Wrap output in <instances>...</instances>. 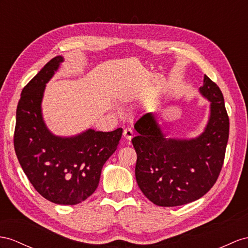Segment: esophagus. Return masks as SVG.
I'll return each mask as SVG.
<instances>
[{
  "instance_id": "obj_1",
  "label": "esophagus",
  "mask_w": 248,
  "mask_h": 248,
  "mask_svg": "<svg viewBox=\"0 0 248 248\" xmlns=\"http://www.w3.org/2000/svg\"><path fill=\"white\" fill-rule=\"evenodd\" d=\"M133 135H134V131H133L131 128H126L124 130V136L126 140H131L133 138Z\"/></svg>"
}]
</instances>
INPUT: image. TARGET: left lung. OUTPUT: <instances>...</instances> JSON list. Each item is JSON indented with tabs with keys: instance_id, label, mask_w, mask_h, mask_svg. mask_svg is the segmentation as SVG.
I'll return each instance as SVG.
<instances>
[{
	"instance_id": "8db88e82",
	"label": "left lung",
	"mask_w": 248,
	"mask_h": 248,
	"mask_svg": "<svg viewBox=\"0 0 248 248\" xmlns=\"http://www.w3.org/2000/svg\"><path fill=\"white\" fill-rule=\"evenodd\" d=\"M199 93L209 101V116L197 137H168L154 113H145L134 124L136 181L156 205L178 206L198 200L213 187L223 166L230 133L223 94L206 75Z\"/></svg>"
}]
</instances>
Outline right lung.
Returning <instances> with one entry per match:
<instances>
[{
	"label": "right lung",
	"mask_w": 248,
	"mask_h": 248,
	"mask_svg": "<svg viewBox=\"0 0 248 248\" xmlns=\"http://www.w3.org/2000/svg\"><path fill=\"white\" fill-rule=\"evenodd\" d=\"M62 62V56H55L23 89L16 109L15 150L24 173L44 198L74 205L97 188L101 170L116 151L123 129H88L68 137L48 129L42 112L44 92Z\"/></svg>",
	"instance_id": "right-lung-1"
}]
</instances>
